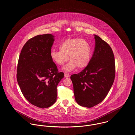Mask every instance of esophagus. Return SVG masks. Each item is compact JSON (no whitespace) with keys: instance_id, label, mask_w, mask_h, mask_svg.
<instances>
[{"instance_id":"34e87169","label":"esophagus","mask_w":135,"mask_h":135,"mask_svg":"<svg viewBox=\"0 0 135 135\" xmlns=\"http://www.w3.org/2000/svg\"><path fill=\"white\" fill-rule=\"evenodd\" d=\"M64 76L66 78H69V77H70V75L68 74H66V73H64Z\"/></svg>"}]
</instances>
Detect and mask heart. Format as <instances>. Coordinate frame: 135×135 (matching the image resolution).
<instances>
[{
    "mask_svg": "<svg viewBox=\"0 0 135 135\" xmlns=\"http://www.w3.org/2000/svg\"><path fill=\"white\" fill-rule=\"evenodd\" d=\"M60 50L53 49L50 52L52 60L57 65L61 66L68 59L69 62L63 68L66 72H71L78 67L82 69L89 64L91 58V49L89 42L79 38H68L59 45Z\"/></svg>",
    "mask_w": 135,
    "mask_h": 135,
    "instance_id": "heart-1",
    "label": "heart"
}]
</instances>
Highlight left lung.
<instances>
[{
    "label": "left lung",
    "instance_id": "1",
    "mask_svg": "<svg viewBox=\"0 0 135 135\" xmlns=\"http://www.w3.org/2000/svg\"><path fill=\"white\" fill-rule=\"evenodd\" d=\"M95 47L88 65L71 76L75 99L82 107L91 108L102 102L110 89L115 77V62L110 46L94 35Z\"/></svg>",
    "mask_w": 135,
    "mask_h": 135
}]
</instances>
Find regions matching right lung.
<instances>
[{"mask_svg": "<svg viewBox=\"0 0 135 135\" xmlns=\"http://www.w3.org/2000/svg\"><path fill=\"white\" fill-rule=\"evenodd\" d=\"M54 38L47 34L31 38L23 46L18 59L17 80L21 91L30 103L42 108L56 102L57 86L64 77L50 57Z\"/></svg>", "mask_w": 135, "mask_h": 135, "instance_id": "1", "label": "right lung"}]
</instances>
